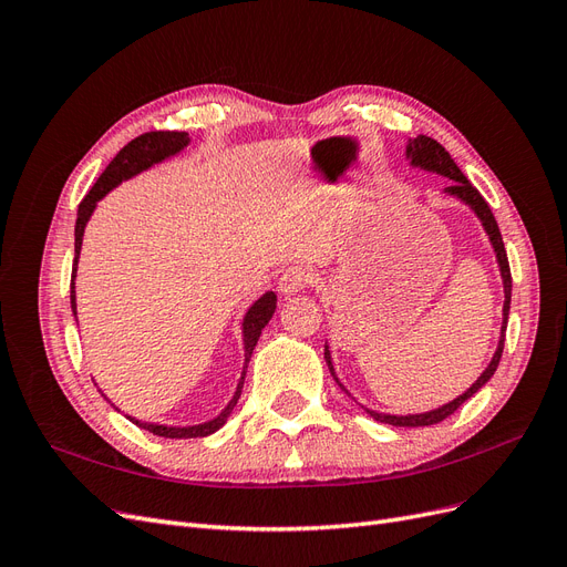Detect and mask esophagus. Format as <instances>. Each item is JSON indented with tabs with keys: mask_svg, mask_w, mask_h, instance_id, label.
Listing matches in <instances>:
<instances>
[{
	"mask_svg": "<svg viewBox=\"0 0 567 567\" xmlns=\"http://www.w3.org/2000/svg\"><path fill=\"white\" fill-rule=\"evenodd\" d=\"M310 281H312V274L305 267H288L279 279V293L296 296V293H300V290H305Z\"/></svg>",
	"mask_w": 567,
	"mask_h": 567,
	"instance_id": "obj_1",
	"label": "esophagus"
}]
</instances>
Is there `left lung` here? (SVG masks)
<instances>
[{"mask_svg":"<svg viewBox=\"0 0 567 567\" xmlns=\"http://www.w3.org/2000/svg\"><path fill=\"white\" fill-rule=\"evenodd\" d=\"M406 158L409 163L414 167H421V169H427V173H435V175H442L452 179V184L444 188V194L447 196H454L458 198L461 203H466L468 208L477 215V219L483 221V229L485 234L489 236V244L494 248V255H496V265H499V271H502V281H504V319H502V336H499V346H496V352L492 357V362L487 364V369L477 375V381L463 392L458 394L456 400L442 404L437 409H431V411H423V414H406V416H398V414H381V411H373V409H367L362 404V409L367 411V414L373 419V421H381V423H388V425H400V427H419V425H433V423H440L447 416H452L454 411L471 400L473 394L483 388L492 375L496 371V367H499V359H502V352H504V331H506V323H508V310H511V269H508V257H506V248H504V241H502V231H499V225H496V219L489 210L487 200L480 196L477 188L463 177V173L458 169V165L454 163V158L450 156L447 151H444L442 144H437L435 140H431V136L425 134H419L416 140H409L406 144ZM323 359L326 364H329V371L333 375V381L340 385V390H346V385H342L338 381L336 375V369H333V362H331V350L329 346H323ZM348 392V390H346ZM350 394V392H348ZM352 398V394H350Z\"/></svg>","mask_w":567,"mask_h":567,"instance_id":"8db88e82","label":"left lung"}]
</instances>
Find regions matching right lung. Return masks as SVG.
Returning <instances> with one entry per match:
<instances>
[{"label": "right lung", "mask_w": 567, "mask_h": 567, "mask_svg": "<svg viewBox=\"0 0 567 567\" xmlns=\"http://www.w3.org/2000/svg\"><path fill=\"white\" fill-rule=\"evenodd\" d=\"M192 140H188L186 132H146L142 136H136L132 140L123 151L117 153V156L109 163V167L104 169V175L96 179V184L90 188V194L82 198L80 208H78V221H75V260H73V279H71V307H73V315L78 319V302H75V274H78V260H80V250H82V236H84V227H87V221L92 217V213L96 210V203L104 198L109 192L125 182L132 179L144 169L158 165L167 158L177 156L179 151H184ZM274 310H277V293L274 290H267L262 298H257L244 317V350H246V362H244V371H241V381L236 385L234 398L229 400V404L219 411V414L210 421L198 423V425H161V423H148V421H136L132 416H127L132 423H136L144 431L158 435V437H173V440H186V437H208L215 431H219L221 425L227 423V419L231 416V411L241 398V390H244V381H246V369L250 362V354L257 346V340H260V333L265 326L269 323ZM106 398V394H104Z\"/></svg>", "instance_id": "1"}]
</instances>
